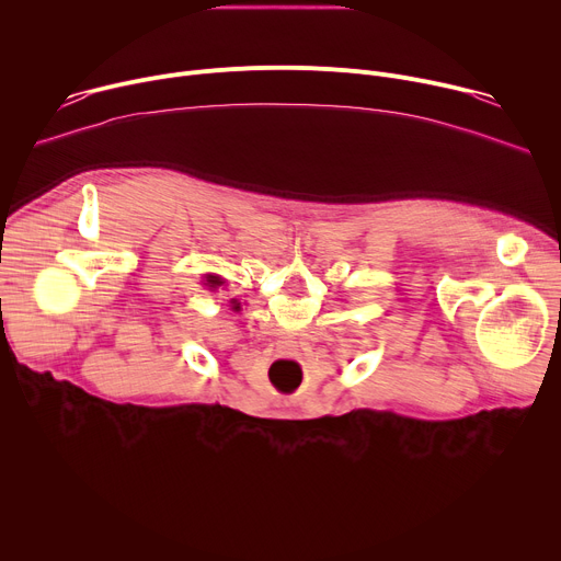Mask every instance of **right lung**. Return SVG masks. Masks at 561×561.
Listing matches in <instances>:
<instances>
[{
	"label": "right lung",
	"mask_w": 561,
	"mask_h": 561,
	"mask_svg": "<svg viewBox=\"0 0 561 561\" xmlns=\"http://www.w3.org/2000/svg\"><path fill=\"white\" fill-rule=\"evenodd\" d=\"M206 282H208V286H210V288H217V286H221V284H224L217 275H208V277H206ZM232 310H239V304H237V301H232Z\"/></svg>",
	"instance_id": "obj_1"
}]
</instances>
